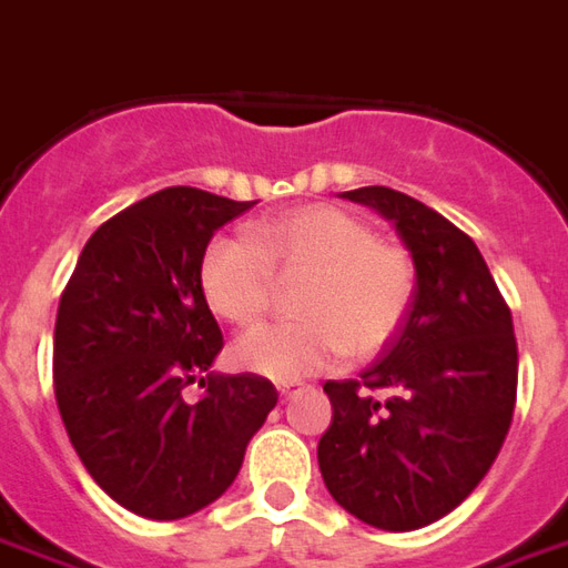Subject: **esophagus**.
<instances>
[{
	"label": "esophagus",
	"mask_w": 568,
	"mask_h": 568,
	"mask_svg": "<svg viewBox=\"0 0 568 568\" xmlns=\"http://www.w3.org/2000/svg\"><path fill=\"white\" fill-rule=\"evenodd\" d=\"M295 387H297V384H280L276 390H280V396H283V399H288V396L295 394Z\"/></svg>",
	"instance_id": "34e87169"
}]
</instances>
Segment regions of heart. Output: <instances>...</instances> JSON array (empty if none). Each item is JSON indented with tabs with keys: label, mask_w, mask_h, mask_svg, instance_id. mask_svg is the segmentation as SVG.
Wrapping results in <instances>:
<instances>
[{
	"label": "heart",
	"mask_w": 568,
	"mask_h": 568,
	"mask_svg": "<svg viewBox=\"0 0 568 568\" xmlns=\"http://www.w3.org/2000/svg\"><path fill=\"white\" fill-rule=\"evenodd\" d=\"M273 273H307L292 301L297 320L248 328L233 344V363L280 384L323 372L341 351L351 359L378 353L415 295L406 248L325 202L261 217L248 236H215L200 261L202 297L221 320L252 323L271 301Z\"/></svg>",
	"instance_id": "1"
}]
</instances>
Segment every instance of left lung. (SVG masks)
Instances as JSON below:
<instances>
[{"instance_id":"8db88e82","label":"left lung","mask_w":568,"mask_h":568,"mask_svg":"<svg viewBox=\"0 0 568 568\" xmlns=\"http://www.w3.org/2000/svg\"><path fill=\"white\" fill-rule=\"evenodd\" d=\"M344 200L390 221L415 264L412 311L359 381H325V489L387 532L430 526L462 505L505 446L517 403V338L474 240L390 187Z\"/></svg>"}]
</instances>
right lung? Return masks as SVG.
<instances>
[{"mask_svg":"<svg viewBox=\"0 0 568 568\" xmlns=\"http://www.w3.org/2000/svg\"><path fill=\"white\" fill-rule=\"evenodd\" d=\"M196 187L134 202L91 233L54 323V396L79 462L138 517L209 507L276 406L261 375H217L221 328L200 288L215 230L248 212ZM200 379L203 396L183 387Z\"/></svg>","mask_w":568,"mask_h":568,"instance_id":"add662e5","label":"right lung"}]
</instances>
